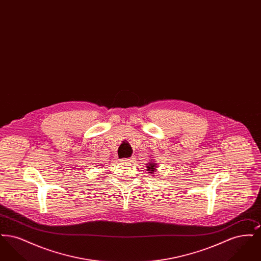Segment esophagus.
Returning <instances> with one entry per match:
<instances>
[{"mask_svg": "<svg viewBox=\"0 0 261 261\" xmlns=\"http://www.w3.org/2000/svg\"><path fill=\"white\" fill-rule=\"evenodd\" d=\"M133 161H134V158H133V156H131V158H126V159L122 160V162H132Z\"/></svg>", "mask_w": 261, "mask_h": 261, "instance_id": "esophagus-1", "label": "esophagus"}]
</instances>
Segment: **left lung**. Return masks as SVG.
Here are the masks:
<instances>
[{"instance_id":"8db88e82","label":"left lung","mask_w":261,"mask_h":261,"mask_svg":"<svg viewBox=\"0 0 261 261\" xmlns=\"http://www.w3.org/2000/svg\"><path fill=\"white\" fill-rule=\"evenodd\" d=\"M147 168H148V171H149V173H153L154 170H155V168H156V164L153 162H150V163L148 164Z\"/></svg>"}]
</instances>
